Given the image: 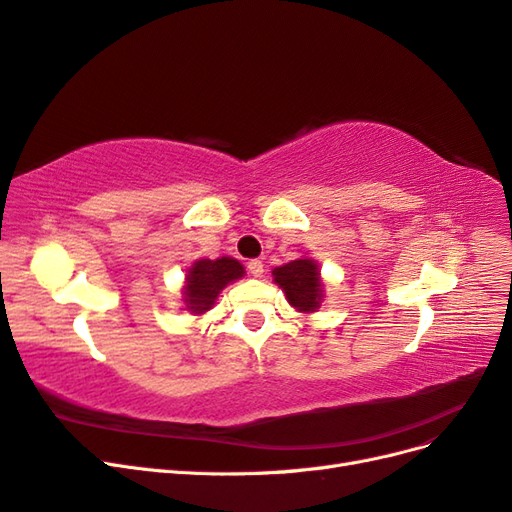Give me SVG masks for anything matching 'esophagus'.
<instances>
[{
  "label": "esophagus",
  "instance_id": "34e87169",
  "mask_svg": "<svg viewBox=\"0 0 512 512\" xmlns=\"http://www.w3.org/2000/svg\"><path fill=\"white\" fill-rule=\"evenodd\" d=\"M247 269H250V273H252L254 277H260V275H262V271H265V265H262V260L254 258V260L247 262Z\"/></svg>",
  "mask_w": 512,
  "mask_h": 512
}]
</instances>
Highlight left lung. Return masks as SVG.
<instances>
[{
  "mask_svg": "<svg viewBox=\"0 0 512 512\" xmlns=\"http://www.w3.org/2000/svg\"><path fill=\"white\" fill-rule=\"evenodd\" d=\"M275 282L286 292V299L299 312H316L322 299V282L314 260L299 258L273 271Z\"/></svg>",
  "mask_w": 512,
  "mask_h": 512,
  "instance_id": "left-lung-1",
  "label": "left lung"
}]
</instances>
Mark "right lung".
I'll return each instance as SVG.
<instances>
[{"label": "right lung", "mask_w": 512, "mask_h": 512, "mask_svg": "<svg viewBox=\"0 0 512 512\" xmlns=\"http://www.w3.org/2000/svg\"><path fill=\"white\" fill-rule=\"evenodd\" d=\"M243 265L235 258H218V260H196L188 271V284H185V303L190 312L203 314L213 307L220 290L243 277Z\"/></svg>", "instance_id": "add662e5"}]
</instances>
